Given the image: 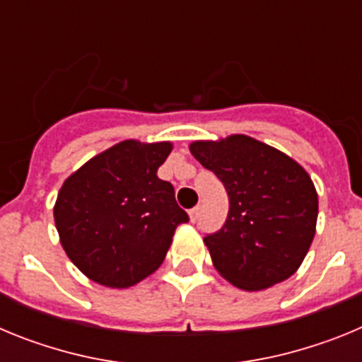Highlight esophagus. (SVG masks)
Returning a JSON list of instances; mask_svg holds the SVG:
<instances>
[{
	"label": "esophagus",
	"instance_id": "34e87169",
	"mask_svg": "<svg viewBox=\"0 0 362 362\" xmlns=\"http://www.w3.org/2000/svg\"><path fill=\"white\" fill-rule=\"evenodd\" d=\"M199 212H201V206H194V209L188 212V216H190V221L192 223H196L197 217H199Z\"/></svg>",
	"mask_w": 362,
	"mask_h": 362
}]
</instances>
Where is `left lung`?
<instances>
[{"instance_id":"obj_1","label":"left lung","mask_w":362,"mask_h":362,"mask_svg":"<svg viewBox=\"0 0 362 362\" xmlns=\"http://www.w3.org/2000/svg\"><path fill=\"white\" fill-rule=\"evenodd\" d=\"M190 152L228 194L225 225L204 235L217 272L248 292L288 279L317 223V192L305 168L248 136L196 141Z\"/></svg>"}]
</instances>
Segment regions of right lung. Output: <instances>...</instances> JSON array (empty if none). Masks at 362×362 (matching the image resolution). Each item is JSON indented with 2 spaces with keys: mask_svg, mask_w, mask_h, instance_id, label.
<instances>
[{
  "mask_svg": "<svg viewBox=\"0 0 362 362\" xmlns=\"http://www.w3.org/2000/svg\"><path fill=\"white\" fill-rule=\"evenodd\" d=\"M170 143L123 141L74 172L57 194L54 221L66 255L92 281L127 288L161 267L188 214L158 168Z\"/></svg>",
  "mask_w": 362,
  "mask_h": 362,
  "instance_id": "right-lung-1",
  "label": "right lung"
}]
</instances>
